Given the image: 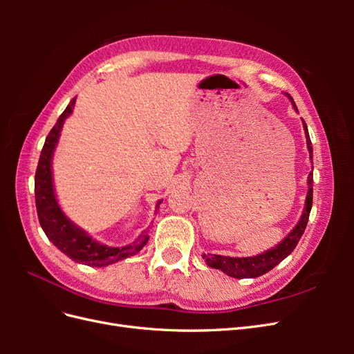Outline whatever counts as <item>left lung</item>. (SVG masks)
<instances>
[{"label":"left lung","mask_w":354,"mask_h":354,"mask_svg":"<svg viewBox=\"0 0 354 354\" xmlns=\"http://www.w3.org/2000/svg\"><path fill=\"white\" fill-rule=\"evenodd\" d=\"M294 104V108L297 109V106L292 100V97H289ZM304 124V130H306V137H307V147L310 152V158H313V149H312V142H310V136L307 131V125ZM313 174L308 176V194L306 199V209L303 212V217L299 220V223L294 227V230L288 234V236L276 246V248L267 251L264 254L255 255V257H246V259H233V257H223L217 254H203L202 257L205 259L207 264L209 267H214V269H218L221 272L226 273L227 276L236 277V279H248V277H259L267 272H270L274 266L279 264L282 260H285L286 257L294 251L297 246L298 241L301 239L303 233L306 230V226L308 223V216H310V209H312L313 205Z\"/></svg>","instance_id":"obj_1"}]
</instances>
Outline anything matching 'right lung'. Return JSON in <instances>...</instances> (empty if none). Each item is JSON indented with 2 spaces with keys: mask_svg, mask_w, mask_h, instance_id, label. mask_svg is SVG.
I'll use <instances>...</instances> for the list:
<instances>
[{
  "mask_svg": "<svg viewBox=\"0 0 354 354\" xmlns=\"http://www.w3.org/2000/svg\"><path fill=\"white\" fill-rule=\"evenodd\" d=\"M75 100L77 99H72L68 108L59 116L56 125L51 128V131L46 138L44 147L41 151L38 167L35 171L37 212L42 230L63 254H66L69 259L77 263L91 267H104L140 251L143 245H146L149 236L146 232H143L133 245L122 246V248H113V246L103 245L91 239L87 233L72 224L65 217V214L60 211L55 196V190H53L51 155L56 147L62 125L73 111Z\"/></svg>",
  "mask_w": 354,
  "mask_h": 354,
  "instance_id": "right-lung-1",
  "label": "right lung"
}]
</instances>
